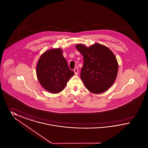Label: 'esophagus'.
I'll return each mask as SVG.
<instances>
[{
	"label": "esophagus",
	"mask_w": 148,
	"mask_h": 148,
	"mask_svg": "<svg viewBox=\"0 0 148 148\" xmlns=\"http://www.w3.org/2000/svg\"><path fill=\"white\" fill-rule=\"evenodd\" d=\"M74 73H75V74L76 75L78 74L79 71H78V69H77V68H75L74 69Z\"/></svg>",
	"instance_id": "34e87169"
}]
</instances>
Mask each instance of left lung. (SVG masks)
<instances>
[{
	"instance_id": "1",
	"label": "left lung",
	"mask_w": 148,
	"mask_h": 148,
	"mask_svg": "<svg viewBox=\"0 0 148 148\" xmlns=\"http://www.w3.org/2000/svg\"><path fill=\"white\" fill-rule=\"evenodd\" d=\"M76 48L83 56L80 77L85 87L94 94L106 91L114 83L118 71V62L113 52L98 43L89 48L77 44Z\"/></svg>"
}]
</instances>
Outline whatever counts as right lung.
Segmentation results:
<instances>
[{"instance_id":"1","label":"right lung","mask_w":148,"mask_h":148,"mask_svg":"<svg viewBox=\"0 0 148 148\" xmlns=\"http://www.w3.org/2000/svg\"><path fill=\"white\" fill-rule=\"evenodd\" d=\"M74 73L71 70L62 50L53 49L45 51L36 65V75L40 84L52 93L62 92Z\"/></svg>"}]
</instances>
